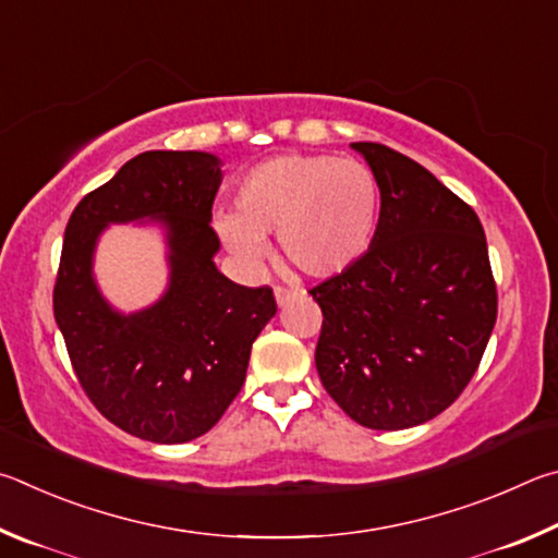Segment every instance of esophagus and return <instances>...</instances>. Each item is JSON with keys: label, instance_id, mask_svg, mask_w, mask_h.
Here are the masks:
<instances>
[{"label": "esophagus", "instance_id": "esophagus-1", "mask_svg": "<svg viewBox=\"0 0 558 558\" xmlns=\"http://www.w3.org/2000/svg\"><path fill=\"white\" fill-rule=\"evenodd\" d=\"M299 296V291H291V289H277L274 291V299H277V306L279 308H284L287 304H291V301H294Z\"/></svg>", "mask_w": 558, "mask_h": 558}]
</instances>
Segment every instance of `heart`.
Masks as SVG:
<instances>
[{"instance_id":"obj_1","label":"heart","mask_w":558,"mask_h":558,"mask_svg":"<svg viewBox=\"0 0 558 558\" xmlns=\"http://www.w3.org/2000/svg\"><path fill=\"white\" fill-rule=\"evenodd\" d=\"M379 220V183L365 163L338 156H274L244 175L234 213L215 218L225 247L247 269L277 234L284 259L308 279H333L363 259Z\"/></svg>"}]
</instances>
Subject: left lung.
Masks as SVG:
<instances>
[{"label": "left lung", "instance_id": "obj_1", "mask_svg": "<svg viewBox=\"0 0 558 558\" xmlns=\"http://www.w3.org/2000/svg\"><path fill=\"white\" fill-rule=\"evenodd\" d=\"M379 183L363 259L311 289L324 311L316 369L360 426L399 432L451 407L493 336L497 291L483 225L422 163L350 144Z\"/></svg>", "mask_w": 558, "mask_h": 558}]
</instances>
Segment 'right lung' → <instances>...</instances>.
<instances>
[{
  "label": "right lung",
  "instance_id": "1",
  "mask_svg": "<svg viewBox=\"0 0 558 558\" xmlns=\"http://www.w3.org/2000/svg\"><path fill=\"white\" fill-rule=\"evenodd\" d=\"M222 161L208 151H144L77 203L65 228L53 316L77 379L105 418L154 444L218 424L244 385L252 343L277 314L269 287L215 267L210 228ZM165 232L170 284L151 307L114 310L96 287L94 250L110 223Z\"/></svg>",
  "mask_w": 558,
  "mask_h": 558
}]
</instances>
